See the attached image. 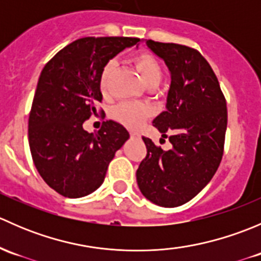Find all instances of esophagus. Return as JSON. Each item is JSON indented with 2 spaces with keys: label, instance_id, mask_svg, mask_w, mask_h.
Listing matches in <instances>:
<instances>
[{
  "label": "esophagus",
  "instance_id": "obj_1",
  "mask_svg": "<svg viewBox=\"0 0 261 261\" xmlns=\"http://www.w3.org/2000/svg\"><path fill=\"white\" fill-rule=\"evenodd\" d=\"M130 136H131V138H139V134L138 133H134V131H131Z\"/></svg>",
  "mask_w": 261,
  "mask_h": 261
}]
</instances>
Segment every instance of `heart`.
<instances>
[{
    "label": "heart",
    "mask_w": 261,
    "mask_h": 261,
    "mask_svg": "<svg viewBox=\"0 0 261 261\" xmlns=\"http://www.w3.org/2000/svg\"><path fill=\"white\" fill-rule=\"evenodd\" d=\"M131 60L138 72L140 73L144 83L149 88H155L162 82L163 67L154 55L146 51H140L134 55ZM115 60H109L102 67L101 73H99V88L102 92H106L107 84H109L112 73L115 72ZM150 115H151L150 107L145 103H139V102H121L111 111L112 117L128 128H138L144 121L150 117Z\"/></svg>",
    "instance_id": "heart-1"
}]
</instances>
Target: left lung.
Listing matches in <instances>:
<instances>
[{
  "mask_svg": "<svg viewBox=\"0 0 261 261\" xmlns=\"http://www.w3.org/2000/svg\"><path fill=\"white\" fill-rule=\"evenodd\" d=\"M146 45L164 59L172 75L167 110L152 125L173 147L164 151L143 138L146 156L136 170V180L152 203L177 207L196 197L220 167L227 127L226 98L198 50L150 39Z\"/></svg>",
  "mask_w": 261,
  "mask_h": 261,
  "instance_id": "obj_1",
  "label": "left lung"
}]
</instances>
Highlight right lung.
Instances as JSON below:
<instances>
[{"label": "right lung", "mask_w": 261, "mask_h": 261, "mask_svg": "<svg viewBox=\"0 0 261 261\" xmlns=\"http://www.w3.org/2000/svg\"><path fill=\"white\" fill-rule=\"evenodd\" d=\"M138 38L78 39L57 53L39 78L29 116V145L44 181L62 196L80 198L101 187L115 152L128 133L115 121H103L96 134L83 128L92 115L102 114L99 73L110 59Z\"/></svg>", "instance_id": "right-lung-1"}]
</instances>
